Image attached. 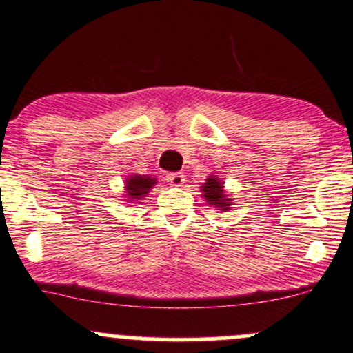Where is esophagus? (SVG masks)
I'll return each instance as SVG.
<instances>
[{
	"instance_id": "1",
	"label": "esophagus",
	"mask_w": 353,
	"mask_h": 353,
	"mask_svg": "<svg viewBox=\"0 0 353 353\" xmlns=\"http://www.w3.org/2000/svg\"><path fill=\"white\" fill-rule=\"evenodd\" d=\"M167 181H168V185H172V186H181L185 183V176L181 175V173H168Z\"/></svg>"
}]
</instances>
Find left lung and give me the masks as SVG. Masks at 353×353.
Here are the masks:
<instances>
[{
    "instance_id": "obj_1",
    "label": "left lung",
    "mask_w": 353,
    "mask_h": 353,
    "mask_svg": "<svg viewBox=\"0 0 353 353\" xmlns=\"http://www.w3.org/2000/svg\"><path fill=\"white\" fill-rule=\"evenodd\" d=\"M203 198L210 206L216 208L217 212H228L232 208V199L225 193L223 181L216 175H210L201 186Z\"/></svg>"
}]
</instances>
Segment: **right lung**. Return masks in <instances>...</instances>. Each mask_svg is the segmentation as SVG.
I'll return each instance as SVG.
<instances>
[{"mask_svg":"<svg viewBox=\"0 0 353 353\" xmlns=\"http://www.w3.org/2000/svg\"><path fill=\"white\" fill-rule=\"evenodd\" d=\"M157 183L155 178H152L149 175H137V173H132L129 175V178H125L124 181V190L125 194L124 201L128 203H141V199H143L147 193L152 190V186Z\"/></svg>","mask_w":353,"mask_h":353,"instance_id":"obj_1","label":"right lung"}]
</instances>
